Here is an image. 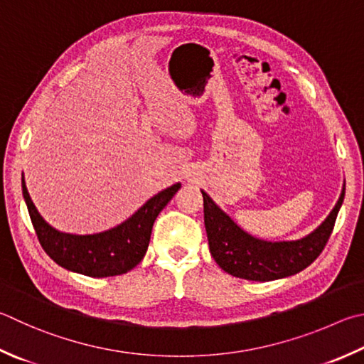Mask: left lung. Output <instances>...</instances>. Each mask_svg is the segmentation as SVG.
I'll return each mask as SVG.
<instances>
[{"instance_id": "left-lung-1", "label": "left lung", "mask_w": 364, "mask_h": 364, "mask_svg": "<svg viewBox=\"0 0 364 364\" xmlns=\"http://www.w3.org/2000/svg\"><path fill=\"white\" fill-rule=\"evenodd\" d=\"M203 221L210 253L224 272L245 280L269 282L294 275L310 266L325 248L342 207L346 188L318 228L297 240H264L243 230L202 191Z\"/></svg>"}]
</instances>
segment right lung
Segmentation results:
<instances>
[{"mask_svg": "<svg viewBox=\"0 0 364 364\" xmlns=\"http://www.w3.org/2000/svg\"><path fill=\"white\" fill-rule=\"evenodd\" d=\"M181 183L161 191L116 228L97 234H68L52 228L39 215L22 180L23 199L43 250L58 266L87 277H113L129 272L146 255L151 230Z\"/></svg>", "mask_w": 364, "mask_h": 364, "instance_id": "add662e5", "label": "right lung"}]
</instances>
